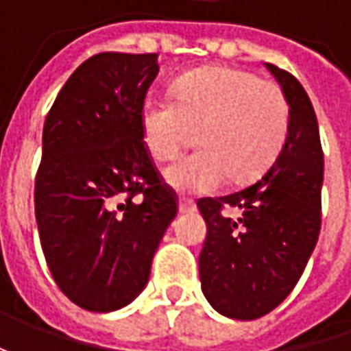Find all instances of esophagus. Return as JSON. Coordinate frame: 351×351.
<instances>
[{
    "mask_svg": "<svg viewBox=\"0 0 351 351\" xmlns=\"http://www.w3.org/2000/svg\"><path fill=\"white\" fill-rule=\"evenodd\" d=\"M178 209H180V213H193V210H195V203H193L191 199L182 197V199L178 201Z\"/></svg>",
    "mask_w": 351,
    "mask_h": 351,
    "instance_id": "obj_1",
    "label": "esophagus"
}]
</instances>
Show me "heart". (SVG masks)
I'll use <instances>...</instances> for the list:
<instances>
[{"label": "heart", "instance_id": "b5f03b06", "mask_svg": "<svg viewBox=\"0 0 351 351\" xmlns=\"http://www.w3.org/2000/svg\"><path fill=\"white\" fill-rule=\"evenodd\" d=\"M173 99L150 93L142 103L144 142L156 160H173L191 142L199 148L171 164L164 178L182 193H209L228 178L246 183L271 166L289 136L285 91L252 72L207 68L183 75Z\"/></svg>", "mask_w": 351, "mask_h": 351}]
</instances>
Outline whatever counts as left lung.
I'll return each mask as SVG.
<instances>
[{
	"instance_id": "obj_1",
	"label": "left lung",
	"mask_w": 351,
	"mask_h": 351,
	"mask_svg": "<svg viewBox=\"0 0 351 351\" xmlns=\"http://www.w3.org/2000/svg\"><path fill=\"white\" fill-rule=\"evenodd\" d=\"M291 105L289 136L276 162L248 187L197 201L207 238L199 254L201 289L228 318L254 320L281 304L317 246L324 156L313 103L299 80L265 64ZM224 210H238V219Z\"/></svg>"
}]
</instances>
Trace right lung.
<instances>
[{
	"label": "right lung",
	"instance_id": "add662e5",
	"mask_svg": "<svg viewBox=\"0 0 351 351\" xmlns=\"http://www.w3.org/2000/svg\"><path fill=\"white\" fill-rule=\"evenodd\" d=\"M158 70V54H95L68 77L45 121L34 180L40 246L62 293L91 313L141 295L178 215L141 125Z\"/></svg>",
	"mask_w": 351,
	"mask_h": 351
}]
</instances>
